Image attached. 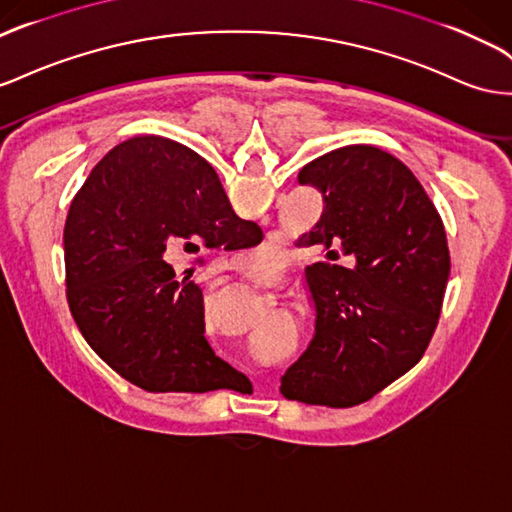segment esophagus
I'll return each mask as SVG.
<instances>
[{"mask_svg":"<svg viewBox=\"0 0 512 512\" xmlns=\"http://www.w3.org/2000/svg\"><path fill=\"white\" fill-rule=\"evenodd\" d=\"M224 269H230V271H234V273H247V269L243 267V262H239V260H230V262H226V267ZM217 273H222V269H219Z\"/></svg>","mask_w":512,"mask_h":512,"instance_id":"obj_1","label":"esophagus"}]
</instances>
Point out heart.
I'll return each instance as SVG.
<instances>
[{"mask_svg": "<svg viewBox=\"0 0 512 512\" xmlns=\"http://www.w3.org/2000/svg\"><path fill=\"white\" fill-rule=\"evenodd\" d=\"M265 250H273V245H265ZM267 265H269L271 269H278V262H275V265H273V260H267Z\"/></svg>", "mask_w": 512, "mask_h": 512, "instance_id": "obj_1", "label": "heart"}]
</instances>
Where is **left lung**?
<instances>
[{
    "label": "left lung",
    "mask_w": 512,
    "mask_h": 512,
    "mask_svg": "<svg viewBox=\"0 0 512 512\" xmlns=\"http://www.w3.org/2000/svg\"><path fill=\"white\" fill-rule=\"evenodd\" d=\"M301 185L323 193V215L299 247L314 306L308 349L280 392L306 405L353 407L416 366L439 321L450 275L441 217L403 161L355 144L303 165Z\"/></svg>",
    "instance_id": "1"
}]
</instances>
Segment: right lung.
<instances>
[{
    "label": "right lung",
    "instance_id": "1",
    "mask_svg": "<svg viewBox=\"0 0 512 512\" xmlns=\"http://www.w3.org/2000/svg\"><path fill=\"white\" fill-rule=\"evenodd\" d=\"M260 241L200 155L165 137H133L94 165L68 209V308L96 355L137 388L239 390L247 377L204 338L200 286L165 258Z\"/></svg>",
    "mask_w": 512,
    "mask_h": 512
}]
</instances>
